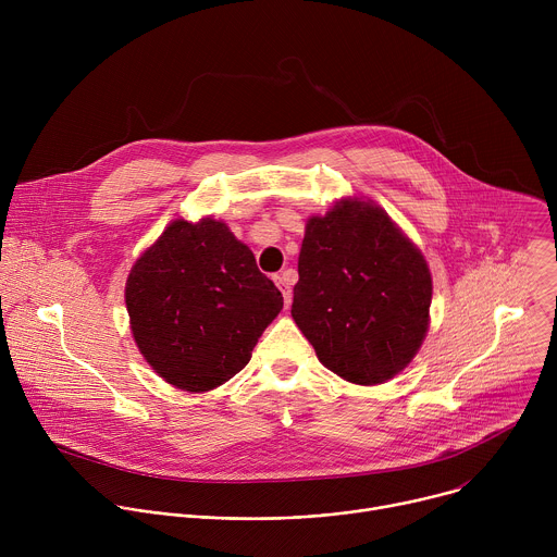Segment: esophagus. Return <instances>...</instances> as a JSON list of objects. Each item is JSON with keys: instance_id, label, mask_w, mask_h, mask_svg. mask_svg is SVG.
I'll use <instances>...</instances> for the list:
<instances>
[{"instance_id": "34e87169", "label": "esophagus", "mask_w": 557, "mask_h": 557, "mask_svg": "<svg viewBox=\"0 0 557 557\" xmlns=\"http://www.w3.org/2000/svg\"><path fill=\"white\" fill-rule=\"evenodd\" d=\"M293 282H295V275H293V271H284V273H280V275H275V284H277V288L282 290V295H284V304H286V308L290 306V297H293Z\"/></svg>"}]
</instances>
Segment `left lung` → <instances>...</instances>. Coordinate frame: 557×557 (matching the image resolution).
Masks as SVG:
<instances>
[{
  "mask_svg": "<svg viewBox=\"0 0 557 557\" xmlns=\"http://www.w3.org/2000/svg\"><path fill=\"white\" fill-rule=\"evenodd\" d=\"M290 314L317 359L376 385L399 374L430 329L423 253L372 200L342 198L306 222Z\"/></svg>",
  "mask_w": 557,
  "mask_h": 557,
  "instance_id": "obj_1",
  "label": "left lung"
}]
</instances>
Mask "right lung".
Listing matches in <instances>:
<instances>
[{
	"instance_id": "add662e5",
	"label": "right lung",
	"mask_w": 557,
	"mask_h": 557,
	"mask_svg": "<svg viewBox=\"0 0 557 557\" xmlns=\"http://www.w3.org/2000/svg\"><path fill=\"white\" fill-rule=\"evenodd\" d=\"M125 304L153 372L209 392L249 363L284 299L224 222L178 218L132 267Z\"/></svg>"
}]
</instances>
